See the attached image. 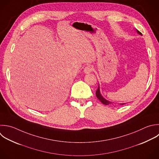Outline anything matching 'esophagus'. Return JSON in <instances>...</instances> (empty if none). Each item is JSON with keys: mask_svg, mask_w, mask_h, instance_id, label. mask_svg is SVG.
Segmentation results:
<instances>
[{"mask_svg": "<svg viewBox=\"0 0 159 159\" xmlns=\"http://www.w3.org/2000/svg\"><path fill=\"white\" fill-rule=\"evenodd\" d=\"M83 71H84V73L85 74H89V73H90L92 71V68H91V67L90 66H86L84 68Z\"/></svg>", "mask_w": 159, "mask_h": 159, "instance_id": "esophagus-1", "label": "esophagus"}]
</instances>
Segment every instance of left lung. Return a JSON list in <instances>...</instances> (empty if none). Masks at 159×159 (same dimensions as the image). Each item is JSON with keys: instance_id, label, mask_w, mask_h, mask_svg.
Masks as SVG:
<instances>
[{"instance_id": "8db88e82", "label": "left lung", "mask_w": 159, "mask_h": 159, "mask_svg": "<svg viewBox=\"0 0 159 159\" xmlns=\"http://www.w3.org/2000/svg\"><path fill=\"white\" fill-rule=\"evenodd\" d=\"M136 32H137V33L138 34L142 35V34H141L139 31H138L137 30H136ZM96 97L99 99V100H100V101H101L102 104H105V105H109V104H112V102H110V101H107V99H106L101 95V92H100L99 84V86H98V88L97 91H96ZM125 104V103H120V105H124V104Z\"/></svg>"}]
</instances>
